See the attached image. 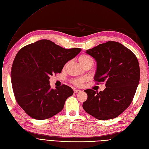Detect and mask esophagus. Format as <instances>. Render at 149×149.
<instances>
[{"label": "esophagus", "instance_id": "obj_1", "mask_svg": "<svg viewBox=\"0 0 149 149\" xmlns=\"http://www.w3.org/2000/svg\"><path fill=\"white\" fill-rule=\"evenodd\" d=\"M81 90H74V92L75 93H79V92H81Z\"/></svg>", "mask_w": 149, "mask_h": 149}]
</instances>
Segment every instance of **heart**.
<instances>
[{
  "mask_svg": "<svg viewBox=\"0 0 149 149\" xmlns=\"http://www.w3.org/2000/svg\"><path fill=\"white\" fill-rule=\"evenodd\" d=\"M79 61L80 64L83 66L86 63H88L90 61H93V59L88 55L86 54H82L79 56ZM86 81V79L84 78H79V79H73L71 81V82L77 86H81Z\"/></svg>",
  "mask_w": 149,
  "mask_h": 149,
  "instance_id": "heart-1",
  "label": "heart"
}]
</instances>
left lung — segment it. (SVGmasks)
I'll return each mask as SVG.
<instances>
[{
	"label": "left lung",
	"mask_w": 149,
	"mask_h": 149,
	"mask_svg": "<svg viewBox=\"0 0 149 149\" xmlns=\"http://www.w3.org/2000/svg\"><path fill=\"white\" fill-rule=\"evenodd\" d=\"M86 54L97 61L94 80L97 84L105 83L103 91L85 90L88 95L84 109L100 120L115 118L132 103L139 81L138 61L133 52L121 43L108 41Z\"/></svg>",
	"instance_id": "1"
}]
</instances>
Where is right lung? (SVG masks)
Returning <instances> with one entry per match:
<instances>
[{
	"mask_svg": "<svg viewBox=\"0 0 149 149\" xmlns=\"http://www.w3.org/2000/svg\"><path fill=\"white\" fill-rule=\"evenodd\" d=\"M81 51L79 48L65 49L48 40L19 51L11 68V83L16 102L28 116L42 120L62 111L73 90L64 84L50 88V76L61 73L64 65Z\"/></svg>",
	"mask_w": 149,
	"mask_h": 149,
	"instance_id": "1",
	"label": "right lung"
}]
</instances>
